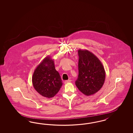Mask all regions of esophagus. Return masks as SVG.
<instances>
[{
    "label": "esophagus",
    "instance_id": "34e87169",
    "mask_svg": "<svg viewBox=\"0 0 133 133\" xmlns=\"http://www.w3.org/2000/svg\"><path fill=\"white\" fill-rule=\"evenodd\" d=\"M71 81L70 79H69V80H67V81H65L64 83L65 84H68L69 83H70Z\"/></svg>",
    "mask_w": 133,
    "mask_h": 133
}]
</instances>
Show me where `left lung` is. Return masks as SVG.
Instances as JSON below:
<instances>
[{
	"mask_svg": "<svg viewBox=\"0 0 133 133\" xmlns=\"http://www.w3.org/2000/svg\"><path fill=\"white\" fill-rule=\"evenodd\" d=\"M78 76L76 85L86 96L97 92L104 83L105 71L100 60L87 50H78Z\"/></svg>",
	"mask_w": 133,
	"mask_h": 133,
	"instance_id": "1",
	"label": "left lung"
}]
</instances>
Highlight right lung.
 I'll return each instance as SVG.
<instances>
[{
	"label": "right lung",
	"mask_w": 133,
	"mask_h": 133,
	"mask_svg": "<svg viewBox=\"0 0 133 133\" xmlns=\"http://www.w3.org/2000/svg\"><path fill=\"white\" fill-rule=\"evenodd\" d=\"M32 83L35 89L43 97L51 98L58 92L62 82L51 56L45 57L36 67L32 75Z\"/></svg>",
	"instance_id": "right-lung-1"
}]
</instances>
